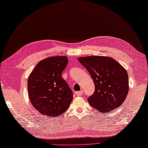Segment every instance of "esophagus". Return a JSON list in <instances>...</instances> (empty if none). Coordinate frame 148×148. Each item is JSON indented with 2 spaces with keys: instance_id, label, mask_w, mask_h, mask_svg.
I'll list each match as a JSON object with an SVG mask.
<instances>
[{
  "instance_id": "esophagus-1",
  "label": "esophagus",
  "mask_w": 148,
  "mask_h": 148,
  "mask_svg": "<svg viewBox=\"0 0 148 148\" xmlns=\"http://www.w3.org/2000/svg\"><path fill=\"white\" fill-rule=\"evenodd\" d=\"M75 94H76V95H77V96H81V95H83V91H82V90H80V91L76 92Z\"/></svg>"
}]
</instances>
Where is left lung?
Masks as SVG:
<instances>
[{
  "mask_svg": "<svg viewBox=\"0 0 148 148\" xmlns=\"http://www.w3.org/2000/svg\"><path fill=\"white\" fill-rule=\"evenodd\" d=\"M78 60L95 84V92L87 99L90 105L101 113L109 112L122 105L129 88L126 70L109 57H80Z\"/></svg>",
  "mask_w": 148,
  "mask_h": 148,
  "instance_id": "left-lung-1",
  "label": "left lung"
}]
</instances>
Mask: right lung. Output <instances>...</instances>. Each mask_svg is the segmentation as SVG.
Here are the masks:
<instances>
[{
	"mask_svg": "<svg viewBox=\"0 0 148 148\" xmlns=\"http://www.w3.org/2000/svg\"><path fill=\"white\" fill-rule=\"evenodd\" d=\"M68 63L66 56L50 57L37 63L27 80L32 104L42 114L56 117L64 112L73 93L61 74Z\"/></svg>",
	"mask_w": 148,
	"mask_h": 148,
	"instance_id": "obj_1",
	"label": "right lung"
}]
</instances>
